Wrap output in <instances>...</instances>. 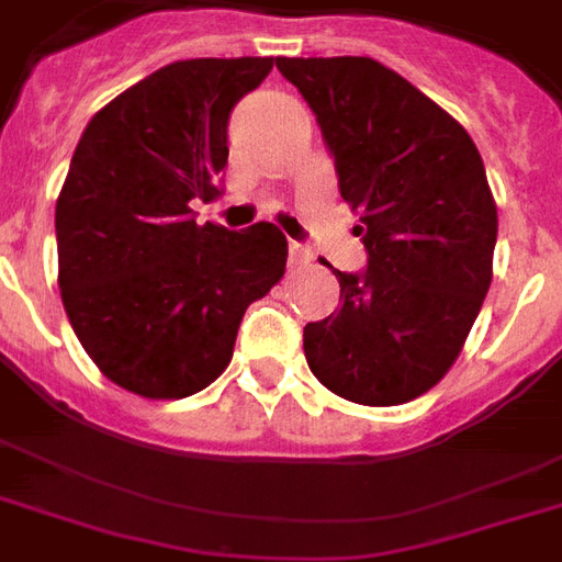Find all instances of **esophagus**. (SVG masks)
I'll return each mask as SVG.
<instances>
[{"mask_svg":"<svg viewBox=\"0 0 562 562\" xmlns=\"http://www.w3.org/2000/svg\"><path fill=\"white\" fill-rule=\"evenodd\" d=\"M312 262V254H308V247L297 245V241H291L289 247V265L291 268H306Z\"/></svg>","mask_w":562,"mask_h":562,"instance_id":"1","label":"esophagus"}]
</instances>
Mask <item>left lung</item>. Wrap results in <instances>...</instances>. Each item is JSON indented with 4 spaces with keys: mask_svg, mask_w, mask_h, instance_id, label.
I'll return each instance as SVG.
<instances>
[{
    "mask_svg": "<svg viewBox=\"0 0 562 562\" xmlns=\"http://www.w3.org/2000/svg\"><path fill=\"white\" fill-rule=\"evenodd\" d=\"M315 110L368 271H333L341 306L306 324L317 382L359 405L431 391L461 356L493 280L498 212L472 136L373 57H280Z\"/></svg>",
    "mask_w": 562,
    "mask_h": 562,
    "instance_id": "8db88e82",
    "label": "left lung"
}]
</instances>
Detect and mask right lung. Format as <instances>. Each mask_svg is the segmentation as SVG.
<instances>
[{
	"mask_svg": "<svg viewBox=\"0 0 562 562\" xmlns=\"http://www.w3.org/2000/svg\"><path fill=\"white\" fill-rule=\"evenodd\" d=\"M273 57H194L90 119L57 194V285L95 368L145 400H183L233 359L245 308L282 280L289 241L259 221L198 224L218 198L227 122Z\"/></svg>",
	"mask_w": 562,
	"mask_h": 562,
	"instance_id": "obj_1",
	"label": "right lung"
}]
</instances>
